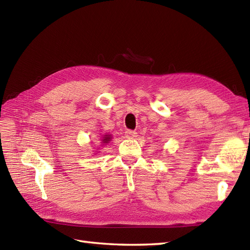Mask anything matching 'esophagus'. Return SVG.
Masks as SVG:
<instances>
[{
	"label": "esophagus",
	"mask_w": 250,
	"mask_h": 250,
	"mask_svg": "<svg viewBox=\"0 0 250 250\" xmlns=\"http://www.w3.org/2000/svg\"><path fill=\"white\" fill-rule=\"evenodd\" d=\"M137 136V133L132 130H126L125 131V137L126 138H135Z\"/></svg>",
	"instance_id": "1"
}]
</instances>
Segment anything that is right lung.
Listing matches in <instances>:
<instances>
[{
    "label": "right lung",
    "instance_id": "obj_1",
    "mask_svg": "<svg viewBox=\"0 0 250 250\" xmlns=\"http://www.w3.org/2000/svg\"><path fill=\"white\" fill-rule=\"evenodd\" d=\"M111 138H112V135H109V134H105L104 135L103 137H102V139H101V142H102V144H107L109 141H111Z\"/></svg>",
    "mask_w": 250,
    "mask_h": 250
}]
</instances>
